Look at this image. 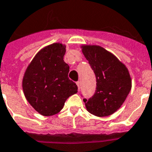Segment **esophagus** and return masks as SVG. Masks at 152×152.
<instances>
[{
	"label": "esophagus",
	"mask_w": 152,
	"mask_h": 152,
	"mask_svg": "<svg viewBox=\"0 0 152 152\" xmlns=\"http://www.w3.org/2000/svg\"><path fill=\"white\" fill-rule=\"evenodd\" d=\"M76 85L78 86V89H79L80 90V81H77V82H76Z\"/></svg>",
	"instance_id": "34e87169"
}]
</instances>
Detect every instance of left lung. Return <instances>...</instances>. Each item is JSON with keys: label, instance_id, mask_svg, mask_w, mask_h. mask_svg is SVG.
<instances>
[{"label": "left lung", "instance_id": "obj_1", "mask_svg": "<svg viewBox=\"0 0 152 152\" xmlns=\"http://www.w3.org/2000/svg\"><path fill=\"white\" fill-rule=\"evenodd\" d=\"M82 52L96 76V90L84 99L87 111L107 116L120 108L130 92L132 81L127 67L112 53L98 45H83Z\"/></svg>", "mask_w": 152, "mask_h": 152}]
</instances>
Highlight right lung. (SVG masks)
<instances>
[{
    "mask_svg": "<svg viewBox=\"0 0 152 152\" xmlns=\"http://www.w3.org/2000/svg\"><path fill=\"white\" fill-rule=\"evenodd\" d=\"M66 47L54 43L40 50L28 65L23 89L28 102L40 114L49 116L63 109L66 100L77 93L68 78L69 66L63 61Z\"/></svg>",
    "mask_w": 152,
    "mask_h": 152,
    "instance_id": "obj_1",
    "label": "right lung"
}]
</instances>
